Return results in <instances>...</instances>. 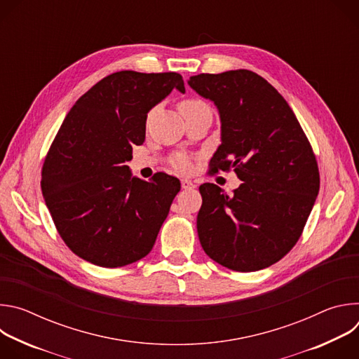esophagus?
<instances>
[{
	"label": "esophagus",
	"instance_id": "34e87169",
	"mask_svg": "<svg viewBox=\"0 0 359 359\" xmlns=\"http://www.w3.org/2000/svg\"><path fill=\"white\" fill-rule=\"evenodd\" d=\"M180 183H182L183 189H194L196 187V184L191 180H189V179H182Z\"/></svg>",
	"mask_w": 359,
	"mask_h": 359
}]
</instances>
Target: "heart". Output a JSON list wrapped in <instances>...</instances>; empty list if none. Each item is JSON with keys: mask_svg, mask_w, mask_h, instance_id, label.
<instances>
[{"mask_svg": "<svg viewBox=\"0 0 359 359\" xmlns=\"http://www.w3.org/2000/svg\"><path fill=\"white\" fill-rule=\"evenodd\" d=\"M208 105L204 104L203 100H200V99H184V100H182L180 104H179V111H180V114L183 115V116H186L187 114H190V112H194V111H197V109H201V108H206ZM175 166L179 169V170H182V172H187V170H190L191 169V163H190V161L187 159V158H179L176 162H175Z\"/></svg>", "mask_w": 359, "mask_h": 359, "instance_id": "obj_1", "label": "heart"}]
</instances>
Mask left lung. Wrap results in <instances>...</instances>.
Listing matches in <instances>:
<instances>
[{"label":"left lung","instance_id":"obj_1","mask_svg":"<svg viewBox=\"0 0 359 359\" xmlns=\"http://www.w3.org/2000/svg\"><path fill=\"white\" fill-rule=\"evenodd\" d=\"M219 109L222 144L210 173L234 169L243 183L224 193L198 187L200 244L234 271H257L281 260L298 241L320 190L313 147L287 100L247 69L200 74L189 82Z\"/></svg>","mask_w":359,"mask_h":359}]
</instances>
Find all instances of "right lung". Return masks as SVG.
Returning <instances> with one entry per match:
<instances>
[{"mask_svg":"<svg viewBox=\"0 0 359 359\" xmlns=\"http://www.w3.org/2000/svg\"><path fill=\"white\" fill-rule=\"evenodd\" d=\"M173 89L176 72L121 71L100 79L68 112L42 166L46 208L78 257L107 269L150 252L180 190L179 179L132 177V146L142 144L147 112Z\"/></svg>","mask_w":359,"mask_h":359,"instance_id":"right-lung-1","label":"right lung"}]
</instances>
